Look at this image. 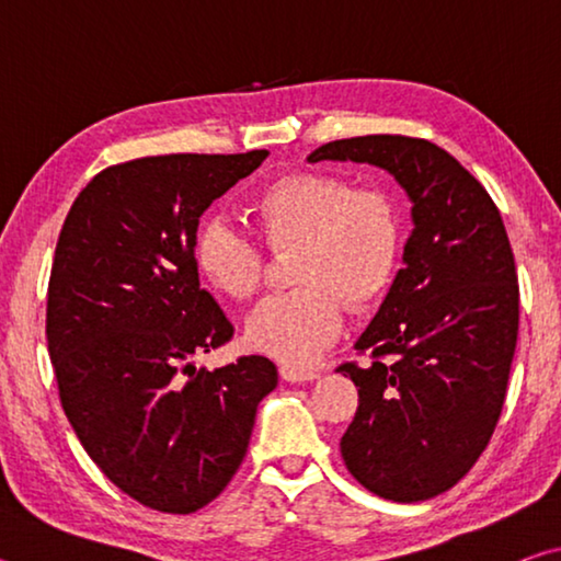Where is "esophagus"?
Here are the masks:
<instances>
[{
  "instance_id": "obj_1",
  "label": "esophagus",
  "mask_w": 561,
  "mask_h": 561,
  "mask_svg": "<svg viewBox=\"0 0 561 561\" xmlns=\"http://www.w3.org/2000/svg\"><path fill=\"white\" fill-rule=\"evenodd\" d=\"M279 374L284 381H289V383H304V381H314V378H319V371H314V368L291 366V364H284L279 368Z\"/></svg>"
}]
</instances>
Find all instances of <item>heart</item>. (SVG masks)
I'll return each instance as SVG.
<instances>
[{
	"label": "heart",
	"mask_w": 561,
	"mask_h": 561,
	"mask_svg": "<svg viewBox=\"0 0 561 561\" xmlns=\"http://www.w3.org/2000/svg\"><path fill=\"white\" fill-rule=\"evenodd\" d=\"M250 217L274 252L299 250L294 284L301 289L264 301L247 324V336L284 364L307 366L339 336L344 301L366 309L393 284L403 247L401 215L383 190H358L334 173H294L262 187L252 197ZM195 262L225 297H257L262 247L232 225H203Z\"/></svg>",
	"instance_id": "b5f03b06"
}]
</instances>
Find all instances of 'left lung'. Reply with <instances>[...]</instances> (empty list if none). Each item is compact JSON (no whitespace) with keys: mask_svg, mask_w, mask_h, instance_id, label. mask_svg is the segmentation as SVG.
<instances>
[{"mask_svg":"<svg viewBox=\"0 0 561 561\" xmlns=\"http://www.w3.org/2000/svg\"><path fill=\"white\" fill-rule=\"evenodd\" d=\"M309 163L383 168L411 197L403 270L341 364L358 388L341 438L348 472L374 495L421 502L450 490L495 433L519 327L515 254L488 190L431 140L358 136Z\"/></svg>","mask_w":561,"mask_h":561,"instance_id":"obj_1","label":"left lung"}]
</instances>
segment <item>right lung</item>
Wrapping results in <instances>:
<instances>
[{
  "instance_id": "add662e5",
  "label": "right lung",
  "mask_w": 561,
  "mask_h": 561,
  "mask_svg": "<svg viewBox=\"0 0 561 561\" xmlns=\"http://www.w3.org/2000/svg\"><path fill=\"white\" fill-rule=\"evenodd\" d=\"M267 150L111 165L76 197L51 264L46 341L64 413L101 472L140 505L190 515L232 480L277 366L193 356L234 327L201 287V215Z\"/></svg>"
}]
</instances>
